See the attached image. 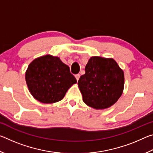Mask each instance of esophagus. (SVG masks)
Returning <instances> with one entry per match:
<instances>
[{"instance_id":"obj_1","label":"esophagus","mask_w":153,"mask_h":153,"mask_svg":"<svg viewBox=\"0 0 153 153\" xmlns=\"http://www.w3.org/2000/svg\"><path fill=\"white\" fill-rule=\"evenodd\" d=\"M75 77H76V79H77V81H78L79 79V77H80L79 74H76V76H75Z\"/></svg>"}]
</instances>
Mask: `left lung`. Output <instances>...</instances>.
<instances>
[{
    "label": "left lung",
    "mask_w": 153,
    "mask_h": 153,
    "mask_svg": "<svg viewBox=\"0 0 153 153\" xmlns=\"http://www.w3.org/2000/svg\"><path fill=\"white\" fill-rule=\"evenodd\" d=\"M78 81L83 101L95 109H105L117 101L124 87V74L111 58L92 56Z\"/></svg>",
    "instance_id": "8db88e82"
}]
</instances>
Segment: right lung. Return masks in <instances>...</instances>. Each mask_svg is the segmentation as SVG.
<instances>
[{"label":"right lung","instance_id":"right-lung-1","mask_svg":"<svg viewBox=\"0 0 153 153\" xmlns=\"http://www.w3.org/2000/svg\"><path fill=\"white\" fill-rule=\"evenodd\" d=\"M27 86L33 98L42 103L63 99L77 80L69 67L57 56L46 55L33 60L25 72Z\"/></svg>","mask_w":153,"mask_h":153}]
</instances>
